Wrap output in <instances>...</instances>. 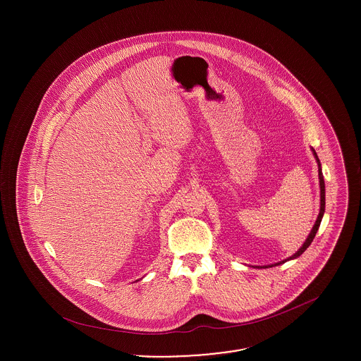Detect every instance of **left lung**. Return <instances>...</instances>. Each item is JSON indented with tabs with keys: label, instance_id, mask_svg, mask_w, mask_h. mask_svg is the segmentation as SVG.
I'll return each mask as SVG.
<instances>
[{
	"label": "left lung",
	"instance_id": "1",
	"mask_svg": "<svg viewBox=\"0 0 361 361\" xmlns=\"http://www.w3.org/2000/svg\"><path fill=\"white\" fill-rule=\"evenodd\" d=\"M312 154L315 157V161H317V164H318V179H319V192H321V206H319V214H318V216H317V221H315V224H314V226H312V229H311V232H310L309 236H307V239H306V242L303 243V246L292 256V257L286 258V259H283V261H281V262H276V264H272V265H279V264H283L285 261H289V259H293V258H298L299 256H302L305 252H306V249L309 247L310 245H311V242H312V239L315 238V233H317V231H318V228H319V224H321V219H322V215H324V212H325V183H324V176H322V171H321V162H319V159H318V155L315 153V150L312 149ZM272 265H268V267H272ZM261 268H264V267H261ZM267 268V267H265Z\"/></svg>",
	"mask_w": 361,
	"mask_h": 361
}]
</instances>
